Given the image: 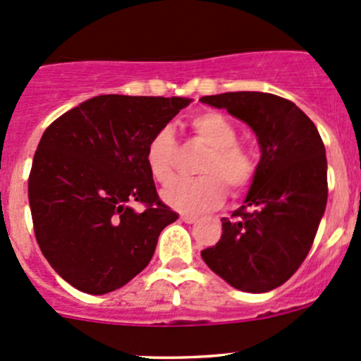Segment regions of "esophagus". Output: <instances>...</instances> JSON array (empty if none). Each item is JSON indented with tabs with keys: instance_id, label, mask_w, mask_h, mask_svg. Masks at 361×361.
Instances as JSON below:
<instances>
[{
	"instance_id": "obj_1",
	"label": "esophagus",
	"mask_w": 361,
	"mask_h": 361,
	"mask_svg": "<svg viewBox=\"0 0 361 361\" xmlns=\"http://www.w3.org/2000/svg\"><path fill=\"white\" fill-rule=\"evenodd\" d=\"M180 218L185 224H195V221H197V216H194V214H181Z\"/></svg>"
}]
</instances>
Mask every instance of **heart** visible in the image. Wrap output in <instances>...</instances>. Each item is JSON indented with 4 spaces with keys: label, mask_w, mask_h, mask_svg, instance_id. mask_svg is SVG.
Masks as SVG:
<instances>
[{
    "label": "heart",
    "mask_w": 361,
    "mask_h": 361,
    "mask_svg": "<svg viewBox=\"0 0 361 361\" xmlns=\"http://www.w3.org/2000/svg\"><path fill=\"white\" fill-rule=\"evenodd\" d=\"M190 127L195 137L206 145L207 152L199 164L197 178H178L162 190L167 206L183 213H201L220 206L228 187L231 194H239L251 183L255 174L253 157L238 145V129L221 113L204 111L192 116ZM176 140L171 127H160L148 140L145 162L152 178L167 183L174 174Z\"/></svg>",
    "instance_id": "heart-1"
}]
</instances>
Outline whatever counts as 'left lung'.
I'll use <instances>...</instances> for the list:
<instances>
[{"mask_svg": "<svg viewBox=\"0 0 361 361\" xmlns=\"http://www.w3.org/2000/svg\"><path fill=\"white\" fill-rule=\"evenodd\" d=\"M201 101L248 123L260 147L245 204L221 218L220 241L201 257L234 288L269 292L292 278L314 241L329 197L325 145L312 120L274 94L225 92Z\"/></svg>", "mask_w": 361, "mask_h": 361, "instance_id": "1", "label": "left lung"}]
</instances>
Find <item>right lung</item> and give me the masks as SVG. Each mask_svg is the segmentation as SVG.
<instances>
[{
    "label": "right lung",
    "instance_id": "obj_1",
    "mask_svg": "<svg viewBox=\"0 0 361 361\" xmlns=\"http://www.w3.org/2000/svg\"><path fill=\"white\" fill-rule=\"evenodd\" d=\"M190 103L104 94L43 133L27 188L35 235L54 271L80 292L127 285L152 260L160 232L178 220L159 199L145 148ZM130 202L145 209L137 214Z\"/></svg>",
    "mask_w": 361,
    "mask_h": 361
}]
</instances>
